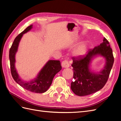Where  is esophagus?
Returning <instances> with one entry per match:
<instances>
[{"label":"esophagus","mask_w":121,"mask_h":121,"mask_svg":"<svg viewBox=\"0 0 121 121\" xmlns=\"http://www.w3.org/2000/svg\"><path fill=\"white\" fill-rule=\"evenodd\" d=\"M61 66L63 67V68H69V62L68 61V60H64L63 62H62L61 63Z\"/></svg>","instance_id":"34e87169"}]
</instances>
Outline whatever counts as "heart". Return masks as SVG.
<instances>
[{
    "label": "heart",
    "instance_id": "b5f03b06",
    "mask_svg": "<svg viewBox=\"0 0 121 121\" xmlns=\"http://www.w3.org/2000/svg\"><path fill=\"white\" fill-rule=\"evenodd\" d=\"M87 44L86 43H82L73 50V54L76 57H81L85 55L87 51Z\"/></svg>",
    "mask_w": 121,
    "mask_h": 121
}]
</instances>
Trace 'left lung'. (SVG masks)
Listing matches in <instances>:
<instances>
[{
  "label": "left lung",
  "instance_id": "1",
  "mask_svg": "<svg viewBox=\"0 0 121 121\" xmlns=\"http://www.w3.org/2000/svg\"><path fill=\"white\" fill-rule=\"evenodd\" d=\"M100 55L106 58V63L103 69L99 73H94L89 66L92 59ZM72 66L73 78L71 88L73 92L80 96L88 95L102 89L108 81L112 67L114 57L109 42L105 38L99 45L88 52L85 56L73 57Z\"/></svg>",
  "mask_w": 121,
  "mask_h": 121
}]
</instances>
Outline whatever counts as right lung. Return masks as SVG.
Instances as JSON below:
<instances>
[{"label":"right lung","mask_w":121,"mask_h":121,"mask_svg":"<svg viewBox=\"0 0 121 121\" xmlns=\"http://www.w3.org/2000/svg\"><path fill=\"white\" fill-rule=\"evenodd\" d=\"M32 25L29 26L24 31L18 35L14 39L9 49V57L10 60V71L12 77L17 83L29 91L42 93L46 92L52 85L54 76L61 69L60 60H49L40 71L37 77L30 82L24 81L21 80L15 68V55L17 52L20 40L24 34L30 31Z\"/></svg>","instance_id":"obj_1"}]
</instances>
